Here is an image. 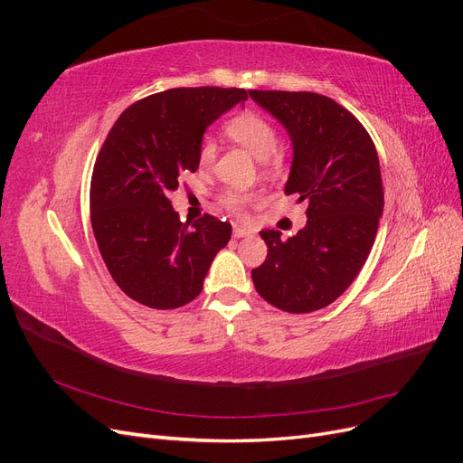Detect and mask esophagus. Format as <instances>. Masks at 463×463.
Masks as SVG:
<instances>
[{
	"mask_svg": "<svg viewBox=\"0 0 463 463\" xmlns=\"http://www.w3.org/2000/svg\"><path fill=\"white\" fill-rule=\"evenodd\" d=\"M233 237H237V240H240V237H253V232L243 226H233Z\"/></svg>",
	"mask_w": 463,
	"mask_h": 463,
	"instance_id": "esophagus-1",
	"label": "esophagus"
}]
</instances>
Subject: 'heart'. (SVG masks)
<instances>
[{
    "label": "heart",
    "instance_id": "1",
    "mask_svg": "<svg viewBox=\"0 0 463 463\" xmlns=\"http://www.w3.org/2000/svg\"><path fill=\"white\" fill-rule=\"evenodd\" d=\"M223 131L235 141L237 145L245 146L249 152H253L257 158L264 162L266 167H279L284 164V156L278 152V129L270 119L257 114V111H241L230 118L223 125ZM216 158V143L213 138H204L199 148V162L203 167L210 165ZM253 193H243L235 189H226L220 194L222 206H226L230 213L241 214L245 206L253 201Z\"/></svg>",
    "mask_w": 463,
    "mask_h": 463
}]
</instances>
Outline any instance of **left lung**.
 Masks as SVG:
<instances>
[{
    "mask_svg": "<svg viewBox=\"0 0 463 463\" xmlns=\"http://www.w3.org/2000/svg\"><path fill=\"white\" fill-rule=\"evenodd\" d=\"M284 123L293 143L286 194L307 201V226L284 241L262 230L269 255L250 270L259 296L286 313L338 299L365 264L383 216L381 165L359 119L317 92L249 90Z\"/></svg>",
    "mask_w": 463,
    "mask_h": 463,
    "instance_id": "8db88e82",
    "label": "left lung"
}]
</instances>
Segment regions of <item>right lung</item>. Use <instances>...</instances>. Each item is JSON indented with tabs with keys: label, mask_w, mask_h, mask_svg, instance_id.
I'll use <instances>...</instances> for the list:
<instances>
[{
	"label": "right lung",
	"mask_w": 463,
	"mask_h": 463,
	"mask_svg": "<svg viewBox=\"0 0 463 463\" xmlns=\"http://www.w3.org/2000/svg\"><path fill=\"white\" fill-rule=\"evenodd\" d=\"M245 89H170L131 104L109 129L90 179V222L119 289L150 309H177L232 237L230 222L204 214L181 222L170 193L197 172L203 133Z\"/></svg>",
	"instance_id": "1"
}]
</instances>
